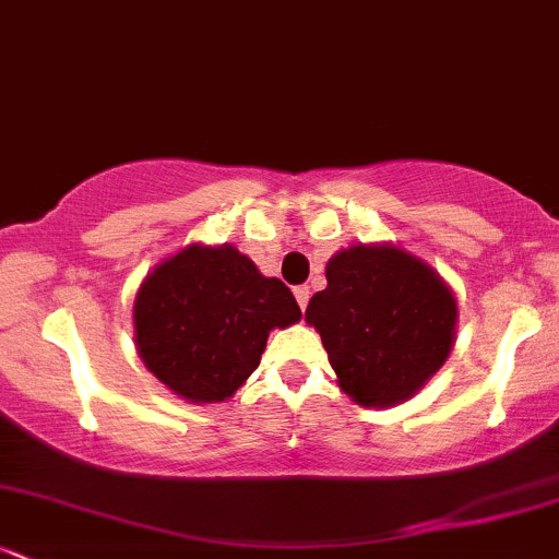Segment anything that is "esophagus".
I'll return each mask as SVG.
<instances>
[{
  "label": "esophagus",
  "instance_id": "obj_1",
  "mask_svg": "<svg viewBox=\"0 0 559 559\" xmlns=\"http://www.w3.org/2000/svg\"><path fill=\"white\" fill-rule=\"evenodd\" d=\"M294 297H297L301 312H305L307 301H310V288H307V286H297V288H294Z\"/></svg>",
  "mask_w": 559,
  "mask_h": 559
}]
</instances>
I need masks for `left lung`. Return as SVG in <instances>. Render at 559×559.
<instances>
[{
  "instance_id": "left-lung-1",
  "label": "left lung",
  "mask_w": 559,
  "mask_h": 559,
  "mask_svg": "<svg viewBox=\"0 0 559 559\" xmlns=\"http://www.w3.org/2000/svg\"><path fill=\"white\" fill-rule=\"evenodd\" d=\"M307 305L331 368L365 407L409 400L452 352L457 305L444 281L394 247H352Z\"/></svg>"
}]
</instances>
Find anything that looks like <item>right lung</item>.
Wrapping results in <instances>:
<instances>
[{"label":"right lung","mask_w":559,"mask_h":559,"mask_svg":"<svg viewBox=\"0 0 559 559\" xmlns=\"http://www.w3.org/2000/svg\"><path fill=\"white\" fill-rule=\"evenodd\" d=\"M301 318L278 278L234 247H189L146 275L133 305L139 355L189 402H223L258 370L271 329Z\"/></svg>","instance_id":"right-lung-1"}]
</instances>
